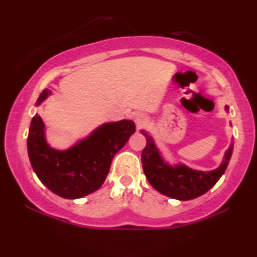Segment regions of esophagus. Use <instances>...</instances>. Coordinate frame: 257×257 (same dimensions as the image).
I'll list each match as a JSON object with an SVG mask.
<instances>
[{"instance_id":"esophagus-1","label":"esophagus","mask_w":257,"mask_h":257,"mask_svg":"<svg viewBox=\"0 0 257 257\" xmlns=\"http://www.w3.org/2000/svg\"><path fill=\"white\" fill-rule=\"evenodd\" d=\"M133 118H135L137 126H143L147 120V117L144 113H142V112H137V113L133 115Z\"/></svg>"}]
</instances>
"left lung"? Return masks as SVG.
<instances>
[{"mask_svg": "<svg viewBox=\"0 0 257 257\" xmlns=\"http://www.w3.org/2000/svg\"><path fill=\"white\" fill-rule=\"evenodd\" d=\"M224 110H229V106L226 105ZM142 133L146 138V146L143 150L142 161L147 180L161 194L180 201L195 199L208 192L222 177L233 153L234 144H230L224 152L222 163L215 170H193L184 164L171 165L165 161L152 137L144 130H142Z\"/></svg>", "mask_w": 257, "mask_h": 257, "instance_id": "1", "label": "left lung"}]
</instances>
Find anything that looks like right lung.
<instances>
[{
    "label": "right lung",
    "mask_w": 257,
    "mask_h": 257,
    "mask_svg": "<svg viewBox=\"0 0 257 257\" xmlns=\"http://www.w3.org/2000/svg\"><path fill=\"white\" fill-rule=\"evenodd\" d=\"M50 94V90H43L36 106ZM135 132L132 120L105 122L69 149L56 150L48 144L45 125L36 113L28 135V154L42 184L61 198L79 199L100 188L115 153Z\"/></svg>",
    "instance_id": "1"
}]
</instances>
